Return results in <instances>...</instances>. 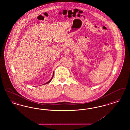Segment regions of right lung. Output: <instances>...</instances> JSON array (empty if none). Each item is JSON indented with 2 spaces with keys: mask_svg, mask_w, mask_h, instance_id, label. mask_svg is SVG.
Returning <instances> with one entry per match:
<instances>
[{
  "mask_svg": "<svg viewBox=\"0 0 130 130\" xmlns=\"http://www.w3.org/2000/svg\"><path fill=\"white\" fill-rule=\"evenodd\" d=\"M53 76H54V73H53V76H52V78H51V79L49 81H48L47 82H46V83H45V84H43V85H45V84H48V83H49L50 82H51V81L52 80V79H53Z\"/></svg>",
  "mask_w": 130,
  "mask_h": 130,
  "instance_id": "right-lung-1",
  "label": "right lung"
}]
</instances>
